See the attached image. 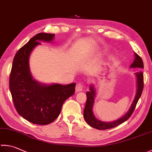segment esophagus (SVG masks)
I'll return each instance as SVG.
<instances>
[{
	"mask_svg": "<svg viewBox=\"0 0 152 152\" xmlns=\"http://www.w3.org/2000/svg\"><path fill=\"white\" fill-rule=\"evenodd\" d=\"M83 88H84L83 84L81 83H77L76 85L75 91L76 92H81V91L83 90Z\"/></svg>",
	"mask_w": 152,
	"mask_h": 152,
	"instance_id": "1",
	"label": "esophagus"
}]
</instances>
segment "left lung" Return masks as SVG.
<instances>
[{
    "label": "left lung",
    "mask_w": 152,
    "mask_h": 152,
    "mask_svg": "<svg viewBox=\"0 0 152 152\" xmlns=\"http://www.w3.org/2000/svg\"><path fill=\"white\" fill-rule=\"evenodd\" d=\"M134 59L132 64H131V68H142L144 69V63L142 58L138 55V54L134 53ZM136 77V83H137V91L136 96L134 97V99L132 103L129 110L124 115H123L121 118L116 120V121L112 122H103L101 121L96 118L94 116L93 107L94 102V98L96 96V88L94 87V85L91 84L89 87V91L86 93L87 95V102L84 109V118L87 124L91 126V127L98 130H107L110 129L112 128H114L120 124H122L123 122L126 121L130 118L132 114L135 109L137 102H138L139 99L141 96V94L144 88V73L142 71H140L138 72L135 73Z\"/></svg>",
    "instance_id": "left-lung-1"
}]
</instances>
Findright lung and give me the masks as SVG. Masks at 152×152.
Returning a JSON list of instances; mask_svg holds the SVG:
<instances>
[{"mask_svg":"<svg viewBox=\"0 0 152 152\" xmlns=\"http://www.w3.org/2000/svg\"><path fill=\"white\" fill-rule=\"evenodd\" d=\"M55 34L39 33L22 47L14 56L9 87L18 113L33 124L46 125L58 118L65 100L75 93V83H41L31 75L29 59L40 41L51 42Z\"/></svg>","mask_w":152,"mask_h":152,"instance_id":"right-lung-1","label":"right lung"}]
</instances>
